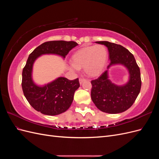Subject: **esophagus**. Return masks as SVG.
I'll return each instance as SVG.
<instances>
[{"mask_svg": "<svg viewBox=\"0 0 159 159\" xmlns=\"http://www.w3.org/2000/svg\"><path fill=\"white\" fill-rule=\"evenodd\" d=\"M85 80V78H80V79H79V81H80V83L81 84H82L84 81Z\"/></svg>", "mask_w": 159, "mask_h": 159, "instance_id": "obj_1", "label": "esophagus"}]
</instances>
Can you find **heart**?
Listing matches in <instances>:
<instances>
[{
    "label": "heart",
    "mask_w": 159,
    "mask_h": 159,
    "mask_svg": "<svg viewBox=\"0 0 159 159\" xmlns=\"http://www.w3.org/2000/svg\"><path fill=\"white\" fill-rule=\"evenodd\" d=\"M107 59V50L102 44L86 46L77 51L71 57V69L84 68L85 73L91 77L99 75Z\"/></svg>",
    "instance_id": "b5f03b06"
}]
</instances>
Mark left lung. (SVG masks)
<instances>
[{
	"label": "left lung",
	"mask_w": 159,
	"mask_h": 159,
	"mask_svg": "<svg viewBox=\"0 0 159 159\" xmlns=\"http://www.w3.org/2000/svg\"><path fill=\"white\" fill-rule=\"evenodd\" d=\"M96 43L107 47L110 60L107 68L113 64H123L129 70L130 80L126 85L117 86L108 80L107 70L105 71L98 78L91 81V99L95 106L103 112L112 114L122 113L132 106L140 92V69L134 56L125 48L107 41Z\"/></svg>",
	"instance_id": "obj_1"
}]
</instances>
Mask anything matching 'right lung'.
Instances as JSON below:
<instances>
[{"label": "right lung", "mask_w": 159, "mask_h": 159, "mask_svg": "<svg viewBox=\"0 0 159 159\" xmlns=\"http://www.w3.org/2000/svg\"><path fill=\"white\" fill-rule=\"evenodd\" d=\"M78 45L74 41H48L34 49L27 60L22 70V88L24 95L31 106L38 111L48 115H56L65 112L73 102L75 90L80 87L79 79L70 80L59 78L44 87H39L32 80L34 61L45 54H55L65 57Z\"/></svg>", "instance_id": "obj_1"}]
</instances>
